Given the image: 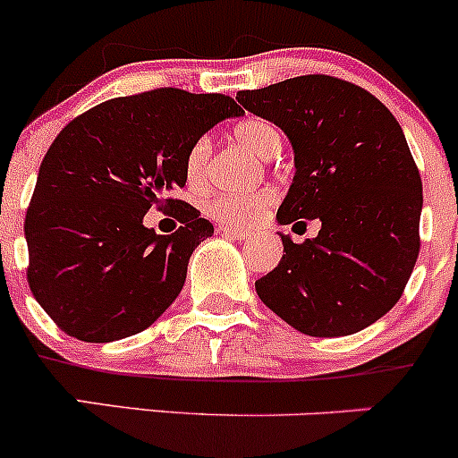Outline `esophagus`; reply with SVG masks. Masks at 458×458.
Returning <instances> with one entry per match:
<instances>
[{
	"label": "esophagus",
	"instance_id": "obj_1",
	"mask_svg": "<svg viewBox=\"0 0 458 458\" xmlns=\"http://www.w3.org/2000/svg\"><path fill=\"white\" fill-rule=\"evenodd\" d=\"M216 230H219V233H224V234H228V237H233V239H248V237H250V233H248V230L234 228V225L219 224V225H216Z\"/></svg>",
	"mask_w": 458,
	"mask_h": 458
}]
</instances>
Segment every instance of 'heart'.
Segmentation results:
<instances>
[{
  "label": "heart",
  "instance_id": "heart-1",
  "mask_svg": "<svg viewBox=\"0 0 458 458\" xmlns=\"http://www.w3.org/2000/svg\"><path fill=\"white\" fill-rule=\"evenodd\" d=\"M234 137L243 143L246 148H250L252 152H257L259 157H275L281 150V132L272 126L270 122L261 117H248L243 122H239L234 126ZM210 140L208 137H199L191 143V148L186 150L183 157V174H186L188 186L199 191L208 179V161H210ZM272 199H275V192L261 188L255 192H243V195H228V192H221V195H212L206 201V212L212 219L221 221L225 225H250L257 219H261L266 215V210L270 208Z\"/></svg>",
  "mask_w": 458,
  "mask_h": 458
}]
</instances>
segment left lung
<instances>
[{
	"label": "left lung",
	"mask_w": 458,
	"mask_h": 458,
	"mask_svg": "<svg viewBox=\"0 0 458 458\" xmlns=\"http://www.w3.org/2000/svg\"><path fill=\"white\" fill-rule=\"evenodd\" d=\"M237 99L293 141L297 173L279 224L321 221L303 243L281 234L285 255L255 284L259 299L303 335L363 330L399 301L421 248V174L399 122L372 92L330 75Z\"/></svg>",
	"instance_id": "left-lung-1"
}]
</instances>
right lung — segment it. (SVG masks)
I'll use <instances>...</instances> for the list:
<instances>
[{
	"label": "right lung",
	"mask_w": 458,
	"mask_h": 458,
	"mask_svg": "<svg viewBox=\"0 0 458 458\" xmlns=\"http://www.w3.org/2000/svg\"><path fill=\"white\" fill-rule=\"evenodd\" d=\"M242 108L233 97L155 88L114 97L50 143L26 210L32 297L59 330L88 344L137 335L179 297L192 250L215 228L170 192L186 186L191 143ZM152 205L182 224L142 225Z\"/></svg>",
	"instance_id": "add662e5"
}]
</instances>
